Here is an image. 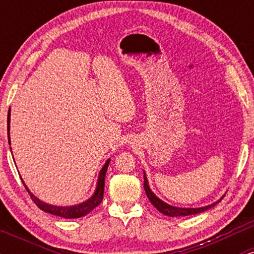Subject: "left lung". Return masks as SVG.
Listing matches in <instances>:
<instances>
[{
    "label": "left lung",
    "mask_w": 254,
    "mask_h": 254,
    "mask_svg": "<svg viewBox=\"0 0 254 254\" xmlns=\"http://www.w3.org/2000/svg\"><path fill=\"white\" fill-rule=\"evenodd\" d=\"M144 190H145V193H147V197L149 198L150 203L153 204L154 206L159 210L160 212H162L164 215H167V216H188V215H193V214H199V212H203L205 210H208V209L212 208L214 205H216V204L220 202L216 203H212L210 205L208 206H203V208H177V206H172L170 204L162 202L161 199H159L155 194L151 192V190L149 189V186H148V180L147 178H145V174H144Z\"/></svg>",
    "instance_id": "1"
}]
</instances>
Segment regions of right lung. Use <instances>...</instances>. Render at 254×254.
I'll use <instances>...</instances> for the list:
<instances>
[{
	"mask_svg": "<svg viewBox=\"0 0 254 254\" xmlns=\"http://www.w3.org/2000/svg\"><path fill=\"white\" fill-rule=\"evenodd\" d=\"M9 112H10V109H9ZM9 112H8V122H7L8 123V139H9V116H10ZM9 144H10V139H9ZM110 161H111L110 159L107 160L106 164L104 165L103 170H101V172H100V176H99V180H98L97 190H95V193L93 194V197L89 198L87 202L77 204V205H74V206H56V205H50V204L44 203V202H42V200H39L38 198L34 197L33 194L30 192V190L26 188L25 183L24 182L22 183H24L26 190H27L28 193H30L32 200H33L38 208L42 209L43 211L49 212V214H52V215H56V216H60V217H64V218L82 217V216H84V215L89 214L93 209L97 208L99 204L103 202L104 188H105V176H106V171H107V167H109Z\"/></svg>",
	"mask_w": 254,
	"mask_h": 254,
	"instance_id": "right-lung-1",
	"label": "right lung"
}]
</instances>
